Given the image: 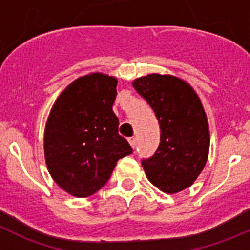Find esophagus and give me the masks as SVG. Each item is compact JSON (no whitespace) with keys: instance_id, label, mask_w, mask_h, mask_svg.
<instances>
[{"instance_id":"34e87169","label":"esophagus","mask_w":250,"mask_h":250,"mask_svg":"<svg viewBox=\"0 0 250 250\" xmlns=\"http://www.w3.org/2000/svg\"><path fill=\"white\" fill-rule=\"evenodd\" d=\"M129 142H130V145H131L132 148H135V147H136V137H134V136L130 137Z\"/></svg>"}]
</instances>
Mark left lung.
Masks as SVG:
<instances>
[{"instance_id":"8db88e82","label":"left lung","mask_w":250,"mask_h":250,"mask_svg":"<svg viewBox=\"0 0 250 250\" xmlns=\"http://www.w3.org/2000/svg\"><path fill=\"white\" fill-rule=\"evenodd\" d=\"M158 120V148L142 167L149 182L174 194L192 184L208 159V125L201 102L191 87L174 76L152 73L134 81Z\"/></svg>"}]
</instances>
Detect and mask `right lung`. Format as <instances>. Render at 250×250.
Returning a JSON list of instances; mask_svg holds the SVG:
<instances>
[{
  "label": "right lung",
  "instance_id": "obj_1",
  "mask_svg": "<svg viewBox=\"0 0 250 250\" xmlns=\"http://www.w3.org/2000/svg\"><path fill=\"white\" fill-rule=\"evenodd\" d=\"M116 84V78L102 73L78 78L50 111L44 136L47 169L59 187L77 198L103 188L119 159L132 153L118 132Z\"/></svg>",
  "mask_w": 250,
  "mask_h": 250
}]
</instances>
